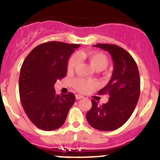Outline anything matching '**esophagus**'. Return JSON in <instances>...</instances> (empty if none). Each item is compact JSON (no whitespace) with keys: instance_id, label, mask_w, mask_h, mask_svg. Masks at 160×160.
Returning <instances> with one entry per match:
<instances>
[{"instance_id":"obj_1","label":"esophagus","mask_w":160,"mask_h":160,"mask_svg":"<svg viewBox=\"0 0 160 160\" xmlns=\"http://www.w3.org/2000/svg\"><path fill=\"white\" fill-rule=\"evenodd\" d=\"M76 99H81V98H83V96L81 95V94H76Z\"/></svg>"}]
</instances>
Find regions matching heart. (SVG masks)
Returning <instances> with one entry per match:
<instances>
[{"label": "heart", "mask_w": 160, "mask_h": 160, "mask_svg": "<svg viewBox=\"0 0 160 160\" xmlns=\"http://www.w3.org/2000/svg\"><path fill=\"white\" fill-rule=\"evenodd\" d=\"M79 59H86L90 62L94 70H102L108 65V59L107 56L101 53L96 52H86L81 51L78 55H73L70 58L68 62L67 69L69 72H72L77 66ZM97 86V82L92 79L79 78L75 79L73 81V87H75L80 92H87L91 89L94 88Z\"/></svg>", "instance_id": "1"}]
</instances>
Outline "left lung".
Instances as JSON below:
<instances>
[{
    "instance_id": "1",
    "label": "left lung",
    "mask_w": 160,
    "mask_h": 160,
    "mask_svg": "<svg viewBox=\"0 0 160 160\" xmlns=\"http://www.w3.org/2000/svg\"><path fill=\"white\" fill-rule=\"evenodd\" d=\"M111 54L114 64L112 76L98 94H109V101L98 105L91 100L92 107L87 119L92 128L99 131H114L125 123L135 110L140 94V78L138 66L131 55L116 45L97 44Z\"/></svg>"
}]
</instances>
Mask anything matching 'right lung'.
Returning a JSON list of instances; mask_svg holds the SVG:
<instances>
[{"label": "right lung", "mask_w": 160, "mask_h": 160, "mask_svg": "<svg viewBox=\"0 0 160 160\" xmlns=\"http://www.w3.org/2000/svg\"><path fill=\"white\" fill-rule=\"evenodd\" d=\"M78 47V44L46 42L35 47L24 61L19 77L20 98L28 118L40 129L61 128L75 102L74 94H57L53 86L66 75L69 58Z\"/></svg>", "instance_id": "right-lung-1"}]
</instances>
